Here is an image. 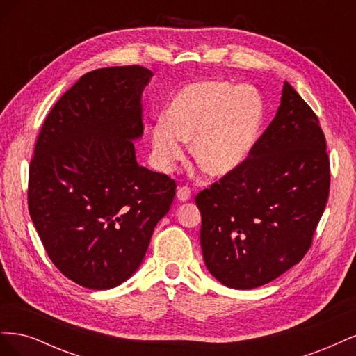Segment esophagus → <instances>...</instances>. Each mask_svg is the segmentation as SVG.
I'll list each match as a JSON object with an SVG mask.
<instances>
[{
  "mask_svg": "<svg viewBox=\"0 0 356 356\" xmlns=\"http://www.w3.org/2000/svg\"><path fill=\"white\" fill-rule=\"evenodd\" d=\"M177 197H178V200H181V202L188 200V199L191 197V190H190L188 187H186V186L178 187V190H177Z\"/></svg>",
  "mask_w": 356,
  "mask_h": 356,
  "instance_id": "34e87169",
  "label": "esophagus"
}]
</instances>
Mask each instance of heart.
<instances>
[{
  "mask_svg": "<svg viewBox=\"0 0 356 356\" xmlns=\"http://www.w3.org/2000/svg\"><path fill=\"white\" fill-rule=\"evenodd\" d=\"M264 122V104L251 86L204 80L179 89L168 104L165 118L152 127L153 161L169 172L191 154L211 177H229L251 157Z\"/></svg>",
  "mask_w": 356,
  "mask_h": 356,
  "instance_id": "1",
  "label": "heart"
}]
</instances>
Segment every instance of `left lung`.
<instances>
[{"instance_id":"left-lung-1","label":"left lung","mask_w":356,"mask_h":356,"mask_svg":"<svg viewBox=\"0 0 356 356\" xmlns=\"http://www.w3.org/2000/svg\"><path fill=\"white\" fill-rule=\"evenodd\" d=\"M328 193L324 132L285 81L276 117L251 157L196 196L209 273L234 289L272 282L309 251Z\"/></svg>"}]
</instances>
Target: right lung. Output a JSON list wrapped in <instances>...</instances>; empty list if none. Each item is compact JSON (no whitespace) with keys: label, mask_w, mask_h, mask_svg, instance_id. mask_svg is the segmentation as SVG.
I'll list each match as a JSON object with an SVG mask.
<instances>
[{"label":"right lung","mask_w":356,"mask_h":356,"mask_svg":"<svg viewBox=\"0 0 356 356\" xmlns=\"http://www.w3.org/2000/svg\"><path fill=\"white\" fill-rule=\"evenodd\" d=\"M139 65L95 70L62 95L38 135L28 207L50 260L72 282L110 289L141 266L177 184L139 166L143 92Z\"/></svg>","instance_id":"add662e5"}]
</instances>
